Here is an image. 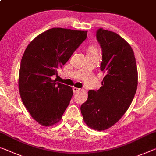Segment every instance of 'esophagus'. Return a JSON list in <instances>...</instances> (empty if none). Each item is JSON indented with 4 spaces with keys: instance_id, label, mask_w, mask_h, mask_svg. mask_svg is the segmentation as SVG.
I'll return each mask as SVG.
<instances>
[{
    "instance_id": "34e87169",
    "label": "esophagus",
    "mask_w": 156,
    "mask_h": 156,
    "mask_svg": "<svg viewBox=\"0 0 156 156\" xmlns=\"http://www.w3.org/2000/svg\"><path fill=\"white\" fill-rule=\"evenodd\" d=\"M73 93H77L79 91H80V89H78L77 87H73Z\"/></svg>"
}]
</instances>
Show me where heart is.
Wrapping results in <instances>:
<instances>
[{"label":"heart","instance_id":"obj_1","mask_svg":"<svg viewBox=\"0 0 156 156\" xmlns=\"http://www.w3.org/2000/svg\"><path fill=\"white\" fill-rule=\"evenodd\" d=\"M98 55V51L94 47L90 46L87 50V55Z\"/></svg>","mask_w":156,"mask_h":156}]
</instances>
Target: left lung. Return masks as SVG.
<instances>
[{"label": "left lung", "mask_w": 156, "mask_h": 156, "mask_svg": "<svg viewBox=\"0 0 156 156\" xmlns=\"http://www.w3.org/2000/svg\"><path fill=\"white\" fill-rule=\"evenodd\" d=\"M96 36L102 50L101 71L106 75L99 90L88 91L80 110L89 127L103 130L117 123L131 104L137 87V69L134 52L122 37L101 28Z\"/></svg>", "instance_id": "obj_1"}]
</instances>
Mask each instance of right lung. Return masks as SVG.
<instances>
[{"instance_id": "1", "label": "right lung", "mask_w": 156, "mask_h": 156, "mask_svg": "<svg viewBox=\"0 0 156 156\" xmlns=\"http://www.w3.org/2000/svg\"><path fill=\"white\" fill-rule=\"evenodd\" d=\"M87 31L54 28L39 34L22 57L19 92L26 109L44 126L60 122L70 103L72 88L52 79L85 40Z\"/></svg>"}]
</instances>
